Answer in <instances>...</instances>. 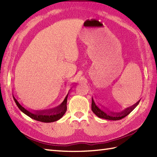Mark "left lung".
<instances>
[{"label":"left lung","mask_w":157,"mask_h":157,"mask_svg":"<svg viewBox=\"0 0 157 157\" xmlns=\"http://www.w3.org/2000/svg\"><path fill=\"white\" fill-rule=\"evenodd\" d=\"M140 101L136 103L135 105H132L130 107L125 109L124 111H121V113H114V112H106L104 110H102L100 109L98 106L95 104L93 98L92 99V111L94 114L98 117L100 118L108 119V120H113V121H116V120H119L123 118H124L128 115H129L133 110H134L136 106L138 105Z\"/></svg>","instance_id":"8db88e82"}]
</instances>
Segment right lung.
I'll use <instances>...</instances> for the list:
<instances>
[{
    "instance_id": "obj_1",
    "label": "right lung",
    "mask_w": 157,
    "mask_h": 157,
    "mask_svg": "<svg viewBox=\"0 0 157 157\" xmlns=\"http://www.w3.org/2000/svg\"><path fill=\"white\" fill-rule=\"evenodd\" d=\"M67 96L65 97V100L59 106H56L55 108L48 109V110H42V111H29L28 110L25 109L23 106L19 104V102L17 101V99L13 96V99L16 103L17 106L21 111L25 113V115L29 116V117L36 120V121L44 122V123H51L57 121L61 119L67 111Z\"/></svg>"
}]
</instances>
